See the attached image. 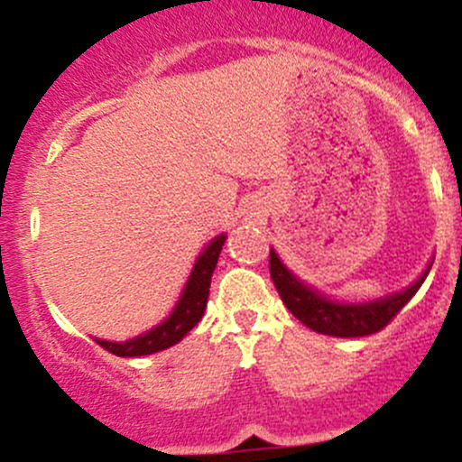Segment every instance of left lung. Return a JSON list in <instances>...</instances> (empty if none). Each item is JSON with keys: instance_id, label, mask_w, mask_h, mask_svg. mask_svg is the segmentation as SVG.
I'll return each mask as SVG.
<instances>
[{"instance_id": "left-lung-1", "label": "left lung", "mask_w": 462, "mask_h": 462, "mask_svg": "<svg viewBox=\"0 0 462 462\" xmlns=\"http://www.w3.org/2000/svg\"><path fill=\"white\" fill-rule=\"evenodd\" d=\"M430 267L426 269V273L417 280L415 284L408 286L402 293L391 295V298L369 301V304H337L328 298H321L319 293L309 289L295 278L289 269L280 263V258L275 256L272 249L269 252V273L278 289L280 298L286 304V309L293 312V317L309 326L310 330L328 334V337H369V334L380 332L383 328L389 326L393 321V317L400 312L408 301L412 300V295L417 293L419 286L423 284Z\"/></svg>"}]
</instances>
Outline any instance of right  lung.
<instances>
[{"instance_id":"right-lung-1","label":"right lung","mask_w":462,"mask_h":462,"mask_svg":"<svg viewBox=\"0 0 462 462\" xmlns=\"http://www.w3.org/2000/svg\"><path fill=\"white\" fill-rule=\"evenodd\" d=\"M226 236H217L206 252L201 254L198 264H195L193 273H190L187 289H184L182 298H180L176 310L171 312L167 321H162L161 326H156L153 330L141 334V337L132 338L125 343H110V341H97L106 352L115 354V356H147V354L161 352L176 346L178 341H182V337H187V332L193 330L198 326V321L204 315L206 304H208V291H210V278L219 261L221 247H224Z\"/></svg>"}]
</instances>
